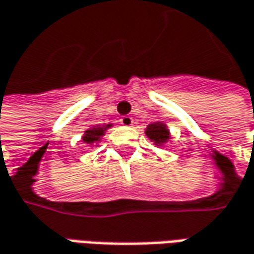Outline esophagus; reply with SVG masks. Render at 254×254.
<instances>
[{
  "instance_id": "34e87169",
  "label": "esophagus",
  "mask_w": 254,
  "mask_h": 254,
  "mask_svg": "<svg viewBox=\"0 0 254 254\" xmlns=\"http://www.w3.org/2000/svg\"><path fill=\"white\" fill-rule=\"evenodd\" d=\"M121 124H122L124 127H132V125H133V118L129 117V115H125V117L121 118Z\"/></svg>"
}]
</instances>
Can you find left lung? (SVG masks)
Instances as JSON below:
<instances>
[{
    "instance_id": "obj_1",
    "label": "left lung",
    "mask_w": 254,
    "mask_h": 254,
    "mask_svg": "<svg viewBox=\"0 0 254 254\" xmlns=\"http://www.w3.org/2000/svg\"><path fill=\"white\" fill-rule=\"evenodd\" d=\"M144 133L157 147L169 143L171 139L170 130L167 129V125L164 122H162V121H156V122L149 124L147 127L144 129Z\"/></svg>"
}]
</instances>
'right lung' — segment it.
<instances>
[{
  "mask_svg": "<svg viewBox=\"0 0 254 254\" xmlns=\"http://www.w3.org/2000/svg\"><path fill=\"white\" fill-rule=\"evenodd\" d=\"M112 127V124H108V125H98V127H92L87 130H84L83 135V142L88 146H97L98 142H101L102 136L105 135V132Z\"/></svg>",
  "mask_w": 254,
  "mask_h": 254,
  "instance_id": "right-lung-1",
  "label": "right lung"
}]
</instances>
